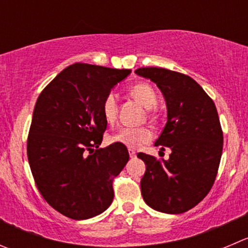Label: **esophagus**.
<instances>
[{
  "mask_svg": "<svg viewBox=\"0 0 248 248\" xmlns=\"http://www.w3.org/2000/svg\"><path fill=\"white\" fill-rule=\"evenodd\" d=\"M129 156H131V157H136L137 156V153L134 150H132V149H129Z\"/></svg>",
  "mask_w": 248,
  "mask_h": 248,
  "instance_id": "34e87169",
  "label": "esophagus"
}]
</instances>
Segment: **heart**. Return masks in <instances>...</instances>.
<instances>
[{
  "mask_svg": "<svg viewBox=\"0 0 248 248\" xmlns=\"http://www.w3.org/2000/svg\"><path fill=\"white\" fill-rule=\"evenodd\" d=\"M128 93L131 94V97H133L146 109L153 108L157 100L154 88L145 82H139L131 86ZM102 114L105 121L109 124H114L116 122L117 102L114 94H108L104 98L102 104ZM151 139H153V132L146 127H140V128L124 127L109 137L110 143L122 144L129 149H138L139 146L149 143Z\"/></svg>",
  "mask_w": 248,
  "mask_h": 248,
  "instance_id": "b5f03b06",
  "label": "heart"
}]
</instances>
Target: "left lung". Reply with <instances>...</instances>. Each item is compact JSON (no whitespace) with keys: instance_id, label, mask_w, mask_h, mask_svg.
Segmentation results:
<instances>
[{"instance_id":"1","label":"left lung","mask_w":248,"mask_h":248,"mask_svg":"<svg viewBox=\"0 0 248 248\" xmlns=\"http://www.w3.org/2000/svg\"><path fill=\"white\" fill-rule=\"evenodd\" d=\"M136 74L153 81L162 92L167 124L155 146L170 149L168 160L138 154L146 166L141 195L153 210L184 213L205 199L217 175L223 150L217 109L190 76L163 68H140Z\"/></svg>"}]
</instances>
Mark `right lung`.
Listing matches in <instances>:
<instances>
[{
    "mask_svg": "<svg viewBox=\"0 0 248 248\" xmlns=\"http://www.w3.org/2000/svg\"><path fill=\"white\" fill-rule=\"evenodd\" d=\"M129 74L76 63L38 95L28 137L29 165L41 195L65 217L88 219L111 205L112 180L129 155L122 144L99 149L108 124L102 104Z\"/></svg>",
    "mask_w": 248,
    "mask_h": 248,
    "instance_id": "right-lung-1",
    "label": "right lung"
}]
</instances>
